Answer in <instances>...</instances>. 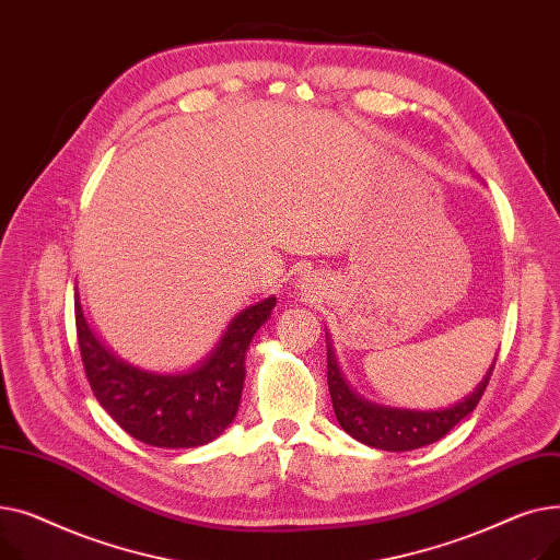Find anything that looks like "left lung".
Instances as JSON below:
<instances>
[{
  "instance_id": "obj_1",
  "label": "left lung",
  "mask_w": 560,
  "mask_h": 560,
  "mask_svg": "<svg viewBox=\"0 0 560 560\" xmlns=\"http://www.w3.org/2000/svg\"><path fill=\"white\" fill-rule=\"evenodd\" d=\"M492 370L494 361L486 376L481 378V384L454 406L438 410L384 406L361 397L357 390H351L338 368L334 345L327 334V381L336 418L351 438H357L359 443L374 450L410 452L445 438L463 418H467L477 408L492 376Z\"/></svg>"
}]
</instances>
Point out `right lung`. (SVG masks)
I'll return each instance as SVG.
<instances>
[{
    "label": "right lung",
    "mask_w": 560,
    "mask_h": 560,
    "mask_svg": "<svg viewBox=\"0 0 560 560\" xmlns=\"http://www.w3.org/2000/svg\"><path fill=\"white\" fill-rule=\"evenodd\" d=\"M275 306L277 298L247 306L229 322L209 357L186 372L165 374L117 359L88 325L77 290V336L88 384L106 413L144 445L190 450L211 443L238 413L249 342Z\"/></svg>",
    "instance_id": "add662e5"
}]
</instances>
